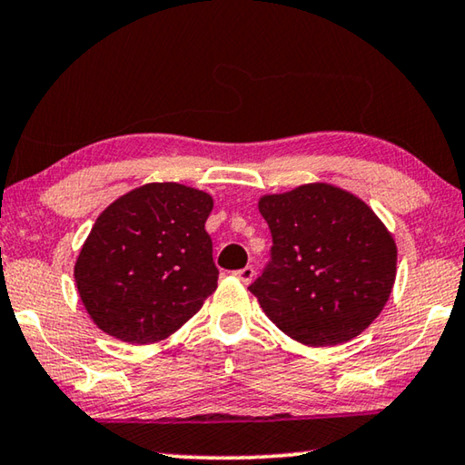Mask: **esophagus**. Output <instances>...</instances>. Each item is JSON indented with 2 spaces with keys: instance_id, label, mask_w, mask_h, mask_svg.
<instances>
[{
  "instance_id": "esophagus-1",
  "label": "esophagus",
  "mask_w": 465,
  "mask_h": 465,
  "mask_svg": "<svg viewBox=\"0 0 465 465\" xmlns=\"http://www.w3.org/2000/svg\"><path fill=\"white\" fill-rule=\"evenodd\" d=\"M254 274H256V271H254V266H243V269H240V271H235V277H238L243 285H248V282L254 279Z\"/></svg>"
}]
</instances>
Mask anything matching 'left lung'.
Segmentation results:
<instances>
[{
    "mask_svg": "<svg viewBox=\"0 0 465 465\" xmlns=\"http://www.w3.org/2000/svg\"><path fill=\"white\" fill-rule=\"evenodd\" d=\"M271 261L248 287L266 316L297 342L334 346L380 316L396 281V243L355 194L303 184L262 196Z\"/></svg>",
    "mask_w": 465,
    "mask_h": 465,
    "instance_id": "obj_1",
    "label": "left lung"
}]
</instances>
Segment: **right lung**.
I'll return each instance as SVG.
<instances>
[{
	"mask_svg": "<svg viewBox=\"0 0 465 465\" xmlns=\"http://www.w3.org/2000/svg\"><path fill=\"white\" fill-rule=\"evenodd\" d=\"M207 193L153 183L102 211L75 262L85 310L106 334L157 342L191 320L217 287Z\"/></svg>",
	"mask_w": 465,
	"mask_h": 465,
	"instance_id": "add662e5",
	"label": "right lung"
}]
</instances>
